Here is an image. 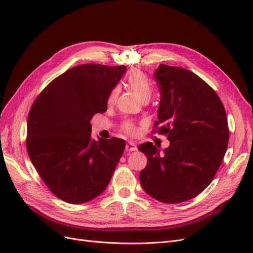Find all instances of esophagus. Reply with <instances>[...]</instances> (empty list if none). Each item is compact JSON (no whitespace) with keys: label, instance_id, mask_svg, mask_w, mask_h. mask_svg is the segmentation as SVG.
I'll list each match as a JSON object with an SVG mask.
<instances>
[{"label":"esophagus","instance_id":"1","mask_svg":"<svg viewBox=\"0 0 253 253\" xmlns=\"http://www.w3.org/2000/svg\"><path fill=\"white\" fill-rule=\"evenodd\" d=\"M126 151H128V152L136 151V150H137V147H136L135 142H133V141H128V142L126 143Z\"/></svg>","mask_w":253,"mask_h":253}]
</instances>
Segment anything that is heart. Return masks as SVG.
Wrapping results in <instances>:
<instances>
[{
  "instance_id": "heart-1",
  "label": "heart",
  "mask_w": 253,
  "mask_h": 253,
  "mask_svg": "<svg viewBox=\"0 0 253 253\" xmlns=\"http://www.w3.org/2000/svg\"><path fill=\"white\" fill-rule=\"evenodd\" d=\"M126 83L140 100H143V99H149L150 100L153 91L152 84L147 76L141 71L133 70L129 72L126 76ZM115 95H116V90L114 89L110 95V101H112L115 98ZM122 128H124V131L129 134H133L135 132V126L131 122H126Z\"/></svg>"
}]
</instances>
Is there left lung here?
I'll return each instance as SVG.
<instances>
[{
	"mask_svg": "<svg viewBox=\"0 0 253 253\" xmlns=\"http://www.w3.org/2000/svg\"><path fill=\"white\" fill-rule=\"evenodd\" d=\"M160 91L158 121L170 145L162 153L152 142L138 150L148 157L140 172L143 190L155 200L177 204L210 185L228 147L227 115L219 97L186 68L160 64L154 73Z\"/></svg>",
	"mask_w": 253,
	"mask_h": 253,
	"instance_id": "obj_1",
	"label": "left lung"
}]
</instances>
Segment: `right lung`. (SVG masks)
Here are the masks:
<instances>
[{
    "label": "right lung",
    "instance_id": "obj_1",
    "mask_svg": "<svg viewBox=\"0 0 253 253\" xmlns=\"http://www.w3.org/2000/svg\"><path fill=\"white\" fill-rule=\"evenodd\" d=\"M125 65L82 64L53 79L27 119L26 148L45 185L60 200L83 204L108 187L126 141L91 138L90 120L108 110Z\"/></svg>",
    "mask_w": 253,
    "mask_h": 253
}]
</instances>
